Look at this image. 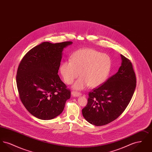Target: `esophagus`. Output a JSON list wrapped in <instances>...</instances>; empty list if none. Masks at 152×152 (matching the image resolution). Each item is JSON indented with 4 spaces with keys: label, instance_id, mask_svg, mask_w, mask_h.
I'll return each mask as SVG.
<instances>
[{
    "label": "esophagus",
    "instance_id": "esophagus-1",
    "mask_svg": "<svg viewBox=\"0 0 152 152\" xmlns=\"http://www.w3.org/2000/svg\"><path fill=\"white\" fill-rule=\"evenodd\" d=\"M72 94L73 96H74V97H78V96H81L82 94H81V93L77 92V91H72Z\"/></svg>",
    "mask_w": 152,
    "mask_h": 152
}]
</instances>
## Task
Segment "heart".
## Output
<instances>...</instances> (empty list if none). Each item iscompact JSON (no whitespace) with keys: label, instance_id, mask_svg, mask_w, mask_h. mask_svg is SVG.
I'll use <instances>...</instances> for the list:
<instances>
[{"label":"heart","instance_id":"heart-1","mask_svg":"<svg viewBox=\"0 0 152 152\" xmlns=\"http://www.w3.org/2000/svg\"><path fill=\"white\" fill-rule=\"evenodd\" d=\"M112 66L108 55L92 48H83L75 52L71 60H65L60 65V73L66 84H71L80 75L81 76L73 85L76 89L101 86L108 77Z\"/></svg>","mask_w":152,"mask_h":152}]
</instances>
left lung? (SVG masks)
Returning a JSON list of instances; mask_svg holds the SVG:
<instances>
[{
    "instance_id": "obj_1",
    "label": "left lung",
    "mask_w": 152,
    "mask_h": 152,
    "mask_svg": "<svg viewBox=\"0 0 152 152\" xmlns=\"http://www.w3.org/2000/svg\"><path fill=\"white\" fill-rule=\"evenodd\" d=\"M121 65L115 75L89 92L87 105L82 109L88 122L107 125L120 116L128 105L136 87V77L129 59L121 55Z\"/></svg>"
}]
</instances>
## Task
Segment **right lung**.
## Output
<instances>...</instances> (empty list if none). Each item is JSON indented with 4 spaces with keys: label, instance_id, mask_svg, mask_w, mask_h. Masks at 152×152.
Masks as SVG:
<instances>
[{
    "label": "right lung",
    "instance_id": "obj_1",
    "mask_svg": "<svg viewBox=\"0 0 152 152\" xmlns=\"http://www.w3.org/2000/svg\"><path fill=\"white\" fill-rule=\"evenodd\" d=\"M72 42H43L29 50L18 66L16 85L20 99L37 118L47 120L63 111L71 91L58 75L62 52Z\"/></svg>",
    "mask_w": 152,
    "mask_h": 152
}]
</instances>
